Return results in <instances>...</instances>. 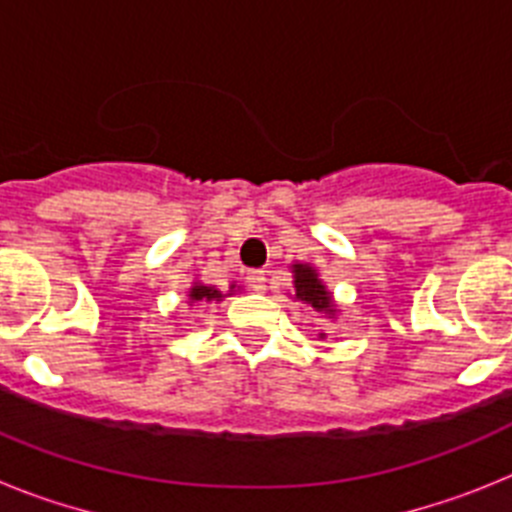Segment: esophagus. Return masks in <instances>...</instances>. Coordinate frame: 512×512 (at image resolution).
<instances>
[{
	"instance_id": "1",
	"label": "esophagus",
	"mask_w": 512,
	"mask_h": 512,
	"mask_svg": "<svg viewBox=\"0 0 512 512\" xmlns=\"http://www.w3.org/2000/svg\"><path fill=\"white\" fill-rule=\"evenodd\" d=\"M246 282H248V287L253 289V292H264V289H266V274L261 269H251L246 274Z\"/></svg>"
}]
</instances>
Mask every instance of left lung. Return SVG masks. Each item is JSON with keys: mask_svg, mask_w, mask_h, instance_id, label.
<instances>
[{"mask_svg": "<svg viewBox=\"0 0 512 512\" xmlns=\"http://www.w3.org/2000/svg\"><path fill=\"white\" fill-rule=\"evenodd\" d=\"M295 297L297 300L307 302V305H312L315 310L333 312L330 295L325 292L318 274H315V269H310V266H302V264L295 266Z\"/></svg>", "mask_w": 512, "mask_h": 512, "instance_id": "left-lung-1", "label": "left lung"}]
</instances>
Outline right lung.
Wrapping results in <instances>:
<instances>
[{
    "mask_svg": "<svg viewBox=\"0 0 512 512\" xmlns=\"http://www.w3.org/2000/svg\"><path fill=\"white\" fill-rule=\"evenodd\" d=\"M220 297H223V292H217V289H212V287H202V284H197V287H192V292H189V300H207V302H212V300H220Z\"/></svg>",
    "mask_w": 512,
    "mask_h": 512,
    "instance_id": "obj_1",
    "label": "right lung"
}]
</instances>
